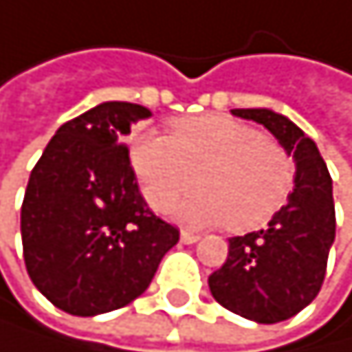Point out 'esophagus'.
Returning <instances> with one entry per match:
<instances>
[{"instance_id": "obj_1", "label": "esophagus", "mask_w": 352, "mask_h": 352, "mask_svg": "<svg viewBox=\"0 0 352 352\" xmlns=\"http://www.w3.org/2000/svg\"><path fill=\"white\" fill-rule=\"evenodd\" d=\"M198 240H200V236L189 234V231H180V242H183V245H194Z\"/></svg>"}]
</instances>
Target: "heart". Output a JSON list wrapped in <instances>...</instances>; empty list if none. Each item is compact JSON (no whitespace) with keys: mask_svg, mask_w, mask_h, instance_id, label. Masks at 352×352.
Masks as SVG:
<instances>
[{"mask_svg":"<svg viewBox=\"0 0 352 352\" xmlns=\"http://www.w3.org/2000/svg\"><path fill=\"white\" fill-rule=\"evenodd\" d=\"M130 163L152 209L165 211L196 183L200 189L180 200L174 216L191 227L225 222L231 231L271 220L296 178L287 149L231 116L180 118L169 136L141 132Z\"/></svg>","mask_w":352,"mask_h":352,"instance_id":"1","label":"heart"}]
</instances>
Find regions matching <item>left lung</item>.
Masks as SVG:
<instances>
[{"label":"left lung","instance_id":"obj_1","mask_svg":"<svg viewBox=\"0 0 352 352\" xmlns=\"http://www.w3.org/2000/svg\"><path fill=\"white\" fill-rule=\"evenodd\" d=\"M265 125L293 156V191L269 225L229 238V256L209 276V291L231 313L258 324L293 318L315 300L335 240L333 180L318 145L269 107L231 110Z\"/></svg>","mask_w":352,"mask_h":352}]
</instances>
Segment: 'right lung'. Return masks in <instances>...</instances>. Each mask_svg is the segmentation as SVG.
<instances>
[{"label": "right lung", "mask_w": 352, "mask_h": 352, "mask_svg": "<svg viewBox=\"0 0 352 352\" xmlns=\"http://www.w3.org/2000/svg\"><path fill=\"white\" fill-rule=\"evenodd\" d=\"M149 116L138 103H99L56 130L30 174L21 205L25 269L70 315L92 318L136 300L178 242V229L149 211L123 145Z\"/></svg>", "instance_id": "add662e5"}]
</instances>
